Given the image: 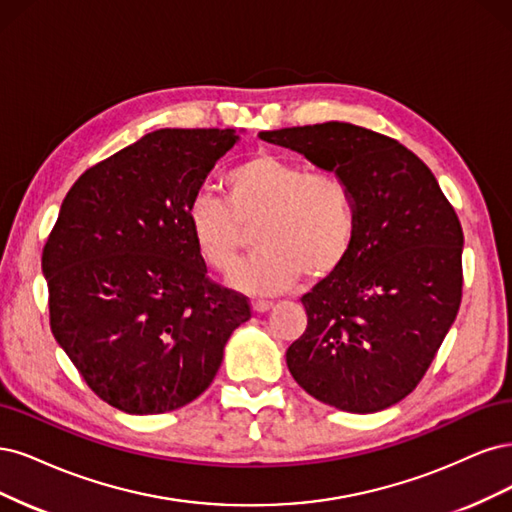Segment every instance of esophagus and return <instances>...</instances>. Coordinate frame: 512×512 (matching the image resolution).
Instances as JSON below:
<instances>
[{"mask_svg": "<svg viewBox=\"0 0 512 512\" xmlns=\"http://www.w3.org/2000/svg\"><path fill=\"white\" fill-rule=\"evenodd\" d=\"M272 306H274V304H272V302H266V300H255V302H253V310H255V312H268Z\"/></svg>", "mask_w": 512, "mask_h": 512, "instance_id": "34e87169", "label": "esophagus"}]
</instances>
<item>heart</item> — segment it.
I'll return each mask as SVG.
<instances>
[{
    "mask_svg": "<svg viewBox=\"0 0 512 512\" xmlns=\"http://www.w3.org/2000/svg\"><path fill=\"white\" fill-rule=\"evenodd\" d=\"M227 202L210 191L191 197L187 223L200 257L217 272H232L255 229L259 251L240 266L232 285L272 295L312 278L334 274L351 255L357 206L338 172L310 170L300 161L259 153L225 178Z\"/></svg>",
    "mask_w": 512,
    "mask_h": 512,
    "instance_id": "1",
    "label": "heart"
}]
</instances>
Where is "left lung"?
Wrapping results in <instances>:
<instances>
[{
	"mask_svg": "<svg viewBox=\"0 0 512 512\" xmlns=\"http://www.w3.org/2000/svg\"><path fill=\"white\" fill-rule=\"evenodd\" d=\"M351 185V255L302 298L306 332L287 349L298 385L346 412L385 410L415 389L461 304V232L432 170L404 144L351 123L261 131Z\"/></svg>",
	"mask_w": 512,
	"mask_h": 512,
	"instance_id": "left-lung-1",
	"label": "left lung"
}]
</instances>
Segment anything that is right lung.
Segmentation results:
<instances>
[{
  "label": "right lung",
  "instance_id": "right-lung-1",
  "mask_svg": "<svg viewBox=\"0 0 512 512\" xmlns=\"http://www.w3.org/2000/svg\"><path fill=\"white\" fill-rule=\"evenodd\" d=\"M234 129H157L95 163L42 251L51 329L97 398L161 415L202 395L249 298L206 276L187 208Z\"/></svg>",
  "mask_w": 512,
  "mask_h": 512
}]
</instances>
